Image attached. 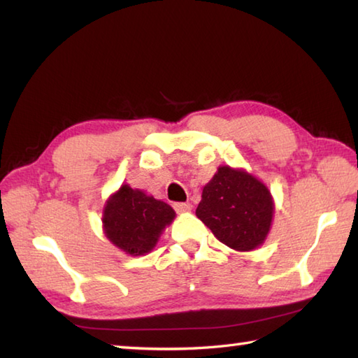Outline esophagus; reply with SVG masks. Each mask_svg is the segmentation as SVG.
Returning a JSON list of instances; mask_svg holds the SVG:
<instances>
[{
    "label": "esophagus",
    "instance_id": "34e87169",
    "mask_svg": "<svg viewBox=\"0 0 358 358\" xmlns=\"http://www.w3.org/2000/svg\"><path fill=\"white\" fill-rule=\"evenodd\" d=\"M173 209L177 212H187L192 209L191 203H173Z\"/></svg>",
    "mask_w": 358,
    "mask_h": 358
}]
</instances>
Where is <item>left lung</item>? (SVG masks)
<instances>
[{
	"label": "left lung",
	"instance_id": "obj_1",
	"mask_svg": "<svg viewBox=\"0 0 358 358\" xmlns=\"http://www.w3.org/2000/svg\"><path fill=\"white\" fill-rule=\"evenodd\" d=\"M273 203L262 181L245 171L222 166L203 187L196 217L235 250H252L269 232Z\"/></svg>",
	"mask_w": 358,
	"mask_h": 358
}]
</instances>
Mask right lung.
<instances>
[{"label": "right lung", "mask_w": 358, "mask_h": 358, "mask_svg": "<svg viewBox=\"0 0 358 358\" xmlns=\"http://www.w3.org/2000/svg\"><path fill=\"white\" fill-rule=\"evenodd\" d=\"M173 217L169 204L124 185L106 204L103 224L113 245L131 255H143L157 245Z\"/></svg>", "instance_id": "obj_1"}]
</instances>
